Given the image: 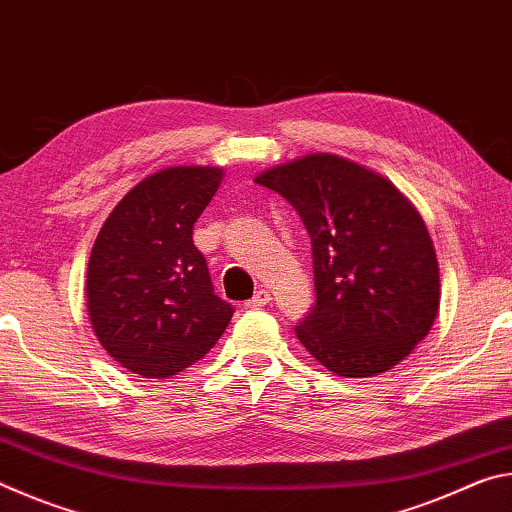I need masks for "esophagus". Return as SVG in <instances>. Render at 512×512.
Segmentation results:
<instances>
[{
    "mask_svg": "<svg viewBox=\"0 0 512 512\" xmlns=\"http://www.w3.org/2000/svg\"><path fill=\"white\" fill-rule=\"evenodd\" d=\"M268 302H271V293L264 291V289H259L255 296L246 302V307L248 309H259V307H266Z\"/></svg>",
    "mask_w": 512,
    "mask_h": 512,
    "instance_id": "1",
    "label": "esophagus"
}]
</instances>
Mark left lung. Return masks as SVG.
<instances>
[{"label":"left lung","instance_id":"obj_1","mask_svg":"<svg viewBox=\"0 0 512 512\" xmlns=\"http://www.w3.org/2000/svg\"><path fill=\"white\" fill-rule=\"evenodd\" d=\"M311 237L316 305L300 343L339 377L395 368L436 323L440 268L427 225L391 180L334 153L257 173Z\"/></svg>","mask_w":512,"mask_h":512}]
</instances>
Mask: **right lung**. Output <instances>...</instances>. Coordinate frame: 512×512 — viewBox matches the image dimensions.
I'll return each instance as SVG.
<instances>
[{
    "label": "right lung",
    "mask_w": 512,
    "mask_h": 512,
    "mask_svg": "<svg viewBox=\"0 0 512 512\" xmlns=\"http://www.w3.org/2000/svg\"><path fill=\"white\" fill-rule=\"evenodd\" d=\"M221 167H167L112 207L94 239L85 298L94 334L133 375L167 379L210 352L232 318L214 296L194 223Z\"/></svg>",
    "instance_id": "obj_1"
}]
</instances>
